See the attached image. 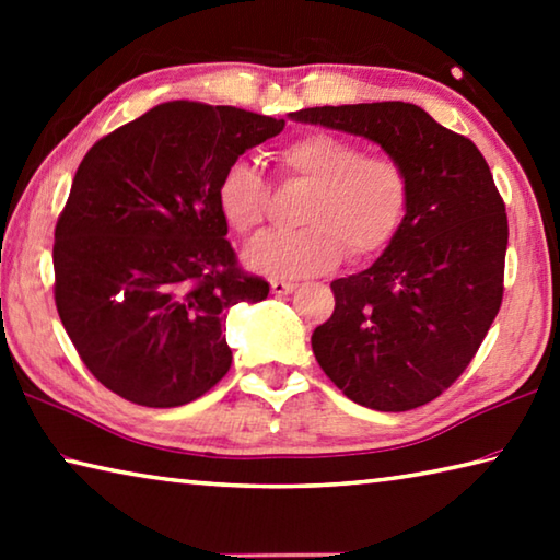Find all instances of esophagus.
<instances>
[{
	"label": "esophagus",
	"mask_w": 560,
	"mask_h": 560,
	"mask_svg": "<svg viewBox=\"0 0 560 560\" xmlns=\"http://www.w3.org/2000/svg\"><path fill=\"white\" fill-rule=\"evenodd\" d=\"M291 291H296V283L293 281H281V279L271 281V293H277V296H283V293H291Z\"/></svg>",
	"instance_id": "1"
}]
</instances>
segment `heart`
Listing matches in <instances>:
<instances>
[{
  "instance_id": "heart-1",
  "label": "heart",
  "mask_w": 560,
  "mask_h": 560,
  "mask_svg": "<svg viewBox=\"0 0 560 560\" xmlns=\"http://www.w3.org/2000/svg\"><path fill=\"white\" fill-rule=\"evenodd\" d=\"M281 173L314 187L291 234H271L244 254L246 267L271 279L326 273L348 254L368 259L390 244L410 207V177L393 158L365 155L353 140L306 132L277 155ZM214 202L234 234L252 236L267 220L269 189L249 160H232L214 187Z\"/></svg>"
}]
</instances>
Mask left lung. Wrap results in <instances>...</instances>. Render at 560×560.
<instances>
[{"label":"left lung","instance_id":"obj_1","mask_svg":"<svg viewBox=\"0 0 560 560\" xmlns=\"http://www.w3.org/2000/svg\"><path fill=\"white\" fill-rule=\"evenodd\" d=\"M381 145L410 177L395 240L365 271L336 279V308L311 336L324 373L350 400L415 410L457 381L504 296L506 210L469 138L402 101L289 113Z\"/></svg>","mask_w":560,"mask_h":560}]
</instances>
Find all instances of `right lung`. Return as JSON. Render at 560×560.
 Masks as SVG:
<instances>
[{
	"mask_svg": "<svg viewBox=\"0 0 560 560\" xmlns=\"http://www.w3.org/2000/svg\"><path fill=\"white\" fill-rule=\"evenodd\" d=\"M283 130L232 106L170 101L101 138L54 234L56 308L98 383L143 407L202 397L232 365L226 311L269 296L214 202L222 170Z\"/></svg>",
	"mask_w": 560,
	"mask_h": 560,
	"instance_id": "1",
	"label": "right lung"
}]
</instances>
